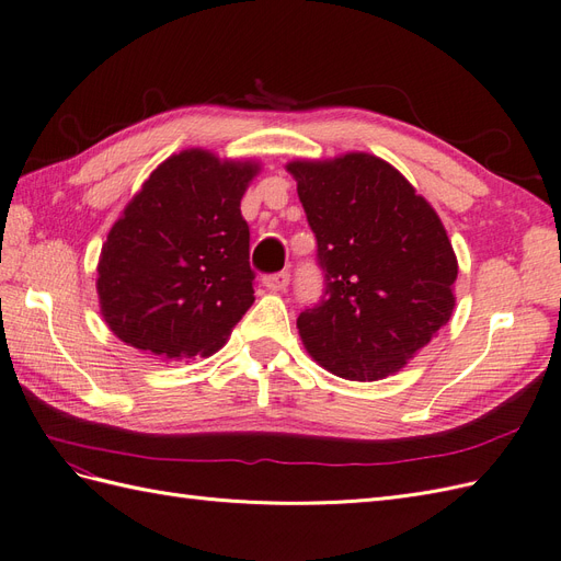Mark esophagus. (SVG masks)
I'll use <instances>...</instances> for the list:
<instances>
[{
    "instance_id": "34e87169",
    "label": "esophagus",
    "mask_w": 561,
    "mask_h": 561,
    "mask_svg": "<svg viewBox=\"0 0 561 561\" xmlns=\"http://www.w3.org/2000/svg\"><path fill=\"white\" fill-rule=\"evenodd\" d=\"M287 283H290V274H287V271H276V274H266L264 276V285L268 287L271 293L285 290Z\"/></svg>"
}]
</instances>
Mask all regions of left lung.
I'll return each instance as SVG.
<instances>
[{
	"label": "left lung",
	"instance_id": "8db88e82",
	"mask_svg": "<svg viewBox=\"0 0 561 561\" xmlns=\"http://www.w3.org/2000/svg\"><path fill=\"white\" fill-rule=\"evenodd\" d=\"M316 233L322 297L304 309V346L332 375L377 381L447 325L456 254L426 198L393 165L346 154L287 165Z\"/></svg>",
	"mask_w": 561,
	"mask_h": 561
}]
</instances>
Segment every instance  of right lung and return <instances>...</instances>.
Listing matches in <instances>:
<instances>
[{
	"label": "right lung",
	"mask_w": 561,
	"mask_h": 561,
	"mask_svg": "<svg viewBox=\"0 0 561 561\" xmlns=\"http://www.w3.org/2000/svg\"><path fill=\"white\" fill-rule=\"evenodd\" d=\"M257 165L190 149L163 161L112 227L98 264L110 330L159 358H206L254 301L241 198Z\"/></svg>",
	"instance_id": "1"
}]
</instances>
